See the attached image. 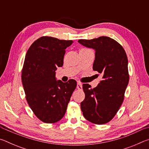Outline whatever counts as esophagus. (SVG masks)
Wrapping results in <instances>:
<instances>
[{
  "mask_svg": "<svg viewBox=\"0 0 149 149\" xmlns=\"http://www.w3.org/2000/svg\"><path fill=\"white\" fill-rule=\"evenodd\" d=\"M77 89H79V90L82 89V84H81V82H77Z\"/></svg>",
  "mask_w": 149,
  "mask_h": 149,
  "instance_id": "1",
  "label": "esophagus"
}]
</instances>
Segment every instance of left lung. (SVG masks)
Instances as JSON below:
<instances>
[{
  "instance_id": "8db88e82",
  "label": "left lung",
  "mask_w": 149,
  "mask_h": 149,
  "mask_svg": "<svg viewBox=\"0 0 149 149\" xmlns=\"http://www.w3.org/2000/svg\"><path fill=\"white\" fill-rule=\"evenodd\" d=\"M78 42L95 49L93 69L102 75L97 87L91 89L90 85L83 84L85 97L81 102V109L88 121L104 124L116 114L124 99L130 79L127 55L122 45L108 37Z\"/></svg>"
}]
</instances>
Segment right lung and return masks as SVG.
Masks as SVG:
<instances>
[{"label": "right lung", "mask_w": 149, "mask_h": 149, "mask_svg": "<svg viewBox=\"0 0 149 149\" xmlns=\"http://www.w3.org/2000/svg\"><path fill=\"white\" fill-rule=\"evenodd\" d=\"M72 42L43 36L26 53L22 72L26 98L34 114L45 123H56L64 117L76 88L75 80L64 83L55 77L57 68L63 65L65 49Z\"/></svg>", "instance_id": "obj_1"}]
</instances>
